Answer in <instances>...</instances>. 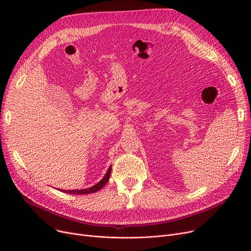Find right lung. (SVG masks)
Returning a JSON list of instances; mask_svg holds the SVG:
<instances>
[{"instance_id": "add662e5", "label": "right lung", "mask_w": 251, "mask_h": 251, "mask_svg": "<svg viewBox=\"0 0 251 251\" xmlns=\"http://www.w3.org/2000/svg\"><path fill=\"white\" fill-rule=\"evenodd\" d=\"M111 170L112 168L110 167L109 170L107 171V174L104 175V177L98 183L96 184V185H94L90 188H86V189H81V190H61L63 192H67V193H71V194H89V193H94V192H97L98 190H100V188H102L105 184H107V182L109 181L110 179V175H111Z\"/></svg>"}]
</instances>
